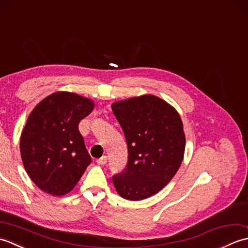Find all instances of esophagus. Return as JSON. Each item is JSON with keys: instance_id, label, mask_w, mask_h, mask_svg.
Segmentation results:
<instances>
[{"instance_id": "1", "label": "esophagus", "mask_w": 248, "mask_h": 248, "mask_svg": "<svg viewBox=\"0 0 248 248\" xmlns=\"http://www.w3.org/2000/svg\"><path fill=\"white\" fill-rule=\"evenodd\" d=\"M96 162H97V164H99V165H104V164H107L108 157H107V155H103V156L100 157V159H98Z\"/></svg>"}]
</instances>
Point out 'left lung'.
I'll list each match as a JSON object with an SVG mask.
<instances>
[{
    "label": "left lung",
    "mask_w": 248,
    "mask_h": 248,
    "mask_svg": "<svg viewBox=\"0 0 248 248\" xmlns=\"http://www.w3.org/2000/svg\"><path fill=\"white\" fill-rule=\"evenodd\" d=\"M112 109L128 146V164L113 176L114 186L124 199H146L160 192L181 165L182 120L170 104L154 94L117 101Z\"/></svg>",
    "instance_id": "left-lung-1"
}]
</instances>
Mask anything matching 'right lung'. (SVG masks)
I'll return each mask as SVG.
<instances>
[{"label":"right lung","instance_id":"1","mask_svg":"<svg viewBox=\"0 0 248 248\" xmlns=\"http://www.w3.org/2000/svg\"><path fill=\"white\" fill-rule=\"evenodd\" d=\"M93 105L77 93L57 92L31 112L21 133L20 152L31 180L44 192L54 196L70 192L91 164L78 124Z\"/></svg>","mask_w":248,"mask_h":248}]
</instances>
